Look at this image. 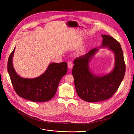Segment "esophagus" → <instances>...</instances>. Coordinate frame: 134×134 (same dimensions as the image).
I'll use <instances>...</instances> for the list:
<instances>
[{
    "label": "esophagus",
    "mask_w": 134,
    "mask_h": 134,
    "mask_svg": "<svg viewBox=\"0 0 134 134\" xmlns=\"http://www.w3.org/2000/svg\"><path fill=\"white\" fill-rule=\"evenodd\" d=\"M72 67H73V64L71 62H69L68 63V67L69 69H72Z\"/></svg>",
    "instance_id": "34e87169"
}]
</instances>
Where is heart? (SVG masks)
Segmentation results:
<instances>
[{"instance_id": "heart-1", "label": "heart", "mask_w": 134, "mask_h": 134, "mask_svg": "<svg viewBox=\"0 0 134 134\" xmlns=\"http://www.w3.org/2000/svg\"><path fill=\"white\" fill-rule=\"evenodd\" d=\"M84 51H85V47H83V48H82L81 49H80L79 50V51H78V54H82V53H84Z\"/></svg>"}]
</instances>
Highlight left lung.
Returning <instances> with one entry per match:
<instances>
[{
	"mask_svg": "<svg viewBox=\"0 0 134 134\" xmlns=\"http://www.w3.org/2000/svg\"><path fill=\"white\" fill-rule=\"evenodd\" d=\"M102 45L92 49L84 56L74 60L72 74L76 93L80 98L88 102H97L111 98L117 91L125 73V64L121 46L110 35H102ZM101 47H107L114 53L115 65L108 74L99 76L93 74L89 63Z\"/></svg>",
	"mask_w": 134,
	"mask_h": 134,
	"instance_id": "obj_1",
	"label": "left lung"
}]
</instances>
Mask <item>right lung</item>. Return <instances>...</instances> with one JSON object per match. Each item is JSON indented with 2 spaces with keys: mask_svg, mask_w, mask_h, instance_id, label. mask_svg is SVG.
<instances>
[{
  "mask_svg": "<svg viewBox=\"0 0 134 134\" xmlns=\"http://www.w3.org/2000/svg\"><path fill=\"white\" fill-rule=\"evenodd\" d=\"M15 47L8 62V71L16 93L34 102H46L55 95L62 77L67 72V64L50 63L45 72L35 78H24L17 74L13 65Z\"/></svg>",
  "mask_w": 134,
  "mask_h": 134,
  "instance_id": "right-lung-1",
  "label": "right lung"
}]
</instances>
